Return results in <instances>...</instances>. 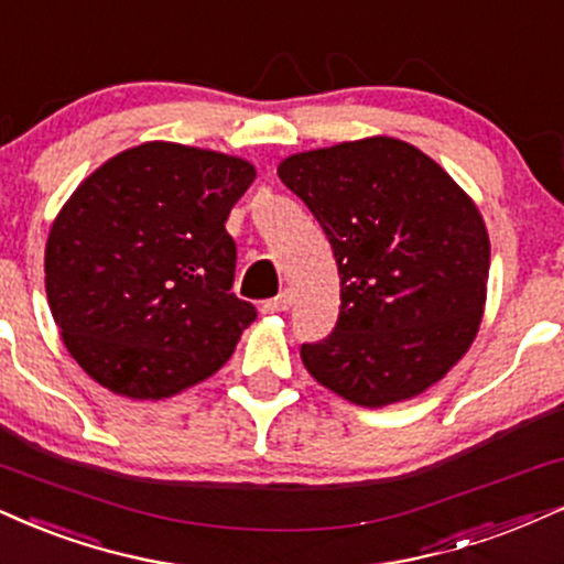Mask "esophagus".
Returning a JSON list of instances; mask_svg holds the SVG:
<instances>
[{"instance_id": "34e87169", "label": "esophagus", "mask_w": 564, "mask_h": 564, "mask_svg": "<svg viewBox=\"0 0 564 564\" xmlns=\"http://www.w3.org/2000/svg\"><path fill=\"white\" fill-rule=\"evenodd\" d=\"M293 308V293L290 290H284L274 297V301H267L263 303V314H284V311Z\"/></svg>"}]
</instances>
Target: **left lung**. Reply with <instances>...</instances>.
Segmentation results:
<instances>
[{
	"mask_svg": "<svg viewBox=\"0 0 564 564\" xmlns=\"http://www.w3.org/2000/svg\"><path fill=\"white\" fill-rule=\"evenodd\" d=\"M276 175L335 250L339 316L305 371L360 408L419 398L470 350L489 284L476 200L413 143L368 135L284 156Z\"/></svg>",
	"mask_w": 564,
	"mask_h": 564,
	"instance_id": "obj_1",
	"label": "left lung"
}]
</instances>
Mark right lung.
<instances>
[{
  "label": "right lung",
  "mask_w": 564,
  "mask_h": 564,
  "mask_svg": "<svg viewBox=\"0 0 564 564\" xmlns=\"http://www.w3.org/2000/svg\"><path fill=\"white\" fill-rule=\"evenodd\" d=\"M256 180L242 156L145 141L96 166L52 221L48 308L104 389L166 400L217 373L256 318L235 297L225 221Z\"/></svg>",
  "instance_id": "right-lung-1"
}]
</instances>
